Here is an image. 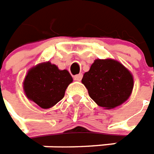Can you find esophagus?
Segmentation results:
<instances>
[{"label":"esophagus","mask_w":154,"mask_h":154,"mask_svg":"<svg viewBox=\"0 0 154 154\" xmlns=\"http://www.w3.org/2000/svg\"><path fill=\"white\" fill-rule=\"evenodd\" d=\"M82 73L77 74V75H76V76H74V80H76V81H81V80H82Z\"/></svg>","instance_id":"esophagus-1"}]
</instances>
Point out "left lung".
Masks as SVG:
<instances>
[{
	"mask_svg": "<svg viewBox=\"0 0 154 154\" xmlns=\"http://www.w3.org/2000/svg\"><path fill=\"white\" fill-rule=\"evenodd\" d=\"M82 82L90 98L105 109H113L125 103L134 88L132 73L113 59L95 60L89 71L84 73Z\"/></svg>",
	"mask_w": 154,
	"mask_h": 154,
	"instance_id": "left-lung-1",
	"label": "left lung"
}]
</instances>
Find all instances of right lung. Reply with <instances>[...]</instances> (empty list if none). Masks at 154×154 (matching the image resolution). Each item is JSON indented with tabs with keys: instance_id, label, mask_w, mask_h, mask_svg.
Instances as JSON below:
<instances>
[{
	"instance_id": "right-lung-1",
	"label": "right lung",
	"mask_w": 154,
	"mask_h": 154,
	"mask_svg": "<svg viewBox=\"0 0 154 154\" xmlns=\"http://www.w3.org/2000/svg\"><path fill=\"white\" fill-rule=\"evenodd\" d=\"M67 70H60L49 61L31 67L23 82L26 97L40 107L48 109L61 100L67 87L72 83Z\"/></svg>"
}]
</instances>
